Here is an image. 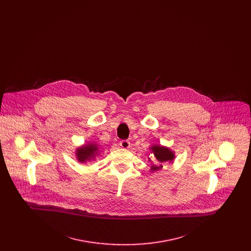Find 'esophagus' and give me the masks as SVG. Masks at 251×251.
Here are the masks:
<instances>
[{
  "instance_id": "34e87169",
  "label": "esophagus",
  "mask_w": 251,
  "mask_h": 251,
  "mask_svg": "<svg viewBox=\"0 0 251 251\" xmlns=\"http://www.w3.org/2000/svg\"><path fill=\"white\" fill-rule=\"evenodd\" d=\"M120 147L122 148V149H124V150H127V149H129L130 147H131V143H130V141H128V140H122V141H120Z\"/></svg>"
}]
</instances>
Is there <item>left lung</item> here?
Listing matches in <instances>:
<instances>
[{"label": "left lung", "mask_w": 251, "mask_h": 251, "mask_svg": "<svg viewBox=\"0 0 251 251\" xmlns=\"http://www.w3.org/2000/svg\"><path fill=\"white\" fill-rule=\"evenodd\" d=\"M151 151V152L153 153V155L156 158L157 164H151V170L153 171H157L158 169H162L163 168V165L166 163H170L174 160L175 158V153L174 151H172L169 148L165 147V146H161V145H153L152 147H151L150 149ZM149 160L151 162V158H149Z\"/></svg>", "instance_id": "8db88e82"}]
</instances>
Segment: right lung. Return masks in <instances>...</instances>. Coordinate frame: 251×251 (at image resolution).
<instances>
[{
  "instance_id": "1",
  "label": "right lung",
  "mask_w": 251,
  "mask_h": 251,
  "mask_svg": "<svg viewBox=\"0 0 251 251\" xmlns=\"http://www.w3.org/2000/svg\"><path fill=\"white\" fill-rule=\"evenodd\" d=\"M75 155L77 160L84 164L88 161L95 160L96 156L99 155V146L98 144L90 143L84 144V146L78 147L75 151Z\"/></svg>"
}]
</instances>
